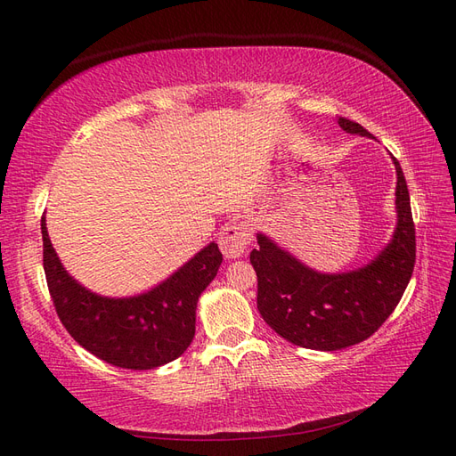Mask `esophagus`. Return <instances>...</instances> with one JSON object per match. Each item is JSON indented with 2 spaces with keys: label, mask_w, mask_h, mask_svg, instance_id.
I'll return each instance as SVG.
<instances>
[{
  "label": "esophagus",
  "mask_w": 456,
  "mask_h": 456,
  "mask_svg": "<svg viewBox=\"0 0 456 456\" xmlns=\"http://www.w3.org/2000/svg\"><path fill=\"white\" fill-rule=\"evenodd\" d=\"M251 241V230L247 224H230L223 232H220L218 245L220 251L228 258H240L245 253L247 243Z\"/></svg>",
  "instance_id": "esophagus-1"
}]
</instances>
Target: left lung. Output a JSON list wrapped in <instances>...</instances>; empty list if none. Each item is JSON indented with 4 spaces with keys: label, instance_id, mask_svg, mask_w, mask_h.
Returning <instances> with one entry per match:
<instances>
[{
    "label": "left lung",
    "instance_id": "obj_1",
    "mask_svg": "<svg viewBox=\"0 0 456 456\" xmlns=\"http://www.w3.org/2000/svg\"><path fill=\"white\" fill-rule=\"evenodd\" d=\"M344 133L375 139L360 123L338 119ZM395 167V228L367 265L320 272L256 232L251 265L258 278L256 306L275 333L302 348L333 352L363 342L388 320L415 266V224L402 165Z\"/></svg>",
    "mask_w": 456,
    "mask_h": 456
}]
</instances>
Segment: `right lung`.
<instances>
[{
	"label": "right lung",
	"mask_w": 456,
	"mask_h": 456,
	"mask_svg": "<svg viewBox=\"0 0 456 456\" xmlns=\"http://www.w3.org/2000/svg\"><path fill=\"white\" fill-rule=\"evenodd\" d=\"M44 270L62 325L99 360L121 369H156L183 355L196 335V308L223 262L211 241L148 291L104 297L72 278L41 218Z\"/></svg>",
	"instance_id": "right-lung-1"
}]
</instances>
